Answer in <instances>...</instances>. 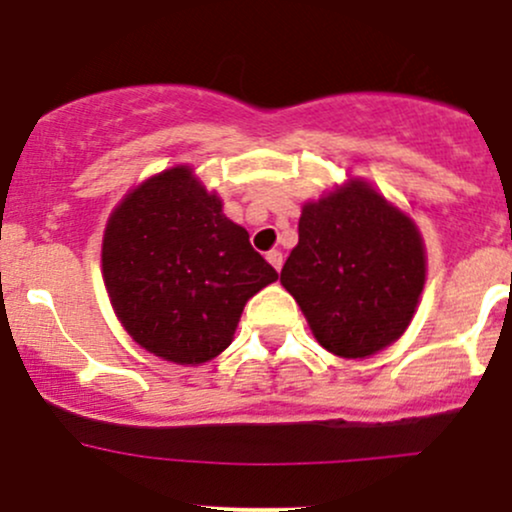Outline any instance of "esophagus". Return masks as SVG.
I'll return each mask as SVG.
<instances>
[{
  "mask_svg": "<svg viewBox=\"0 0 512 512\" xmlns=\"http://www.w3.org/2000/svg\"><path fill=\"white\" fill-rule=\"evenodd\" d=\"M267 262H270V265L275 267L277 272H282V265H285V257H282L280 250H270V252H267Z\"/></svg>",
  "mask_w": 512,
  "mask_h": 512,
  "instance_id": "esophagus-1",
  "label": "esophagus"
}]
</instances>
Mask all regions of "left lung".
Masks as SVG:
<instances>
[{
  "mask_svg": "<svg viewBox=\"0 0 512 512\" xmlns=\"http://www.w3.org/2000/svg\"><path fill=\"white\" fill-rule=\"evenodd\" d=\"M423 280L414 223L359 180L304 205L280 275L317 342L347 359L376 354L406 332Z\"/></svg>",
  "mask_w": 512,
  "mask_h": 512,
  "instance_id": "8db88e82",
  "label": "left lung"
}]
</instances>
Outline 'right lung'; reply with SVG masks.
<instances>
[{"instance_id": "right-lung-1", "label": "right lung", "mask_w": 512, "mask_h": 512, "mask_svg": "<svg viewBox=\"0 0 512 512\" xmlns=\"http://www.w3.org/2000/svg\"><path fill=\"white\" fill-rule=\"evenodd\" d=\"M103 280L118 319L151 354L203 364L230 347L242 307L277 280L245 227L193 178L170 168L113 210Z\"/></svg>"}]
</instances>
